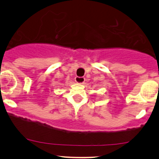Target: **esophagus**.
Returning <instances> with one entry per match:
<instances>
[{"label": "esophagus", "instance_id": "34e87169", "mask_svg": "<svg viewBox=\"0 0 159 159\" xmlns=\"http://www.w3.org/2000/svg\"><path fill=\"white\" fill-rule=\"evenodd\" d=\"M75 81L78 84H84L85 81V78L84 77H78V76H77L75 78Z\"/></svg>", "mask_w": 159, "mask_h": 159}]
</instances>
